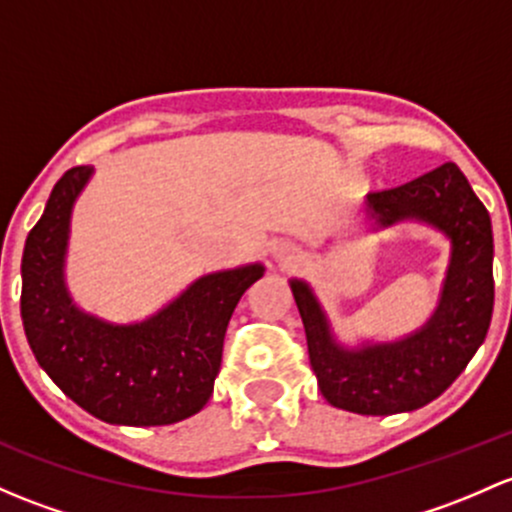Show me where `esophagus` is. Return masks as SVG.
<instances>
[{
	"mask_svg": "<svg viewBox=\"0 0 512 512\" xmlns=\"http://www.w3.org/2000/svg\"><path fill=\"white\" fill-rule=\"evenodd\" d=\"M272 260L279 265H294L299 260V247L289 240H277L272 245Z\"/></svg>",
	"mask_w": 512,
	"mask_h": 512,
	"instance_id": "obj_1",
	"label": "esophagus"
}]
</instances>
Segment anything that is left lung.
Instances as JSON below:
<instances>
[{"instance_id":"obj_1","label":"left lung","mask_w":512,"mask_h":512,"mask_svg":"<svg viewBox=\"0 0 512 512\" xmlns=\"http://www.w3.org/2000/svg\"><path fill=\"white\" fill-rule=\"evenodd\" d=\"M363 213L370 230L414 220L451 242L439 304L427 324L397 341L351 348L333 336L324 306L304 279H292L289 287L328 405L355 414L412 412L437 400L464 373L491 326V215L456 164H441L405 186L368 193Z\"/></svg>"}]
</instances>
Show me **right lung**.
Wrapping results in <instances>:
<instances>
[{"label": "right lung", "instance_id": "right-lung-1", "mask_svg": "<svg viewBox=\"0 0 512 512\" xmlns=\"http://www.w3.org/2000/svg\"><path fill=\"white\" fill-rule=\"evenodd\" d=\"M75 166L53 186L21 257V321L39 365L78 407L107 424L161 427L211 400L223 338L260 262L198 277L157 314L110 324L75 304L66 287L71 215L93 176Z\"/></svg>", "mask_w": 512, "mask_h": 512}]
</instances>
